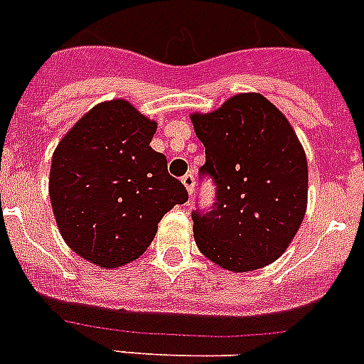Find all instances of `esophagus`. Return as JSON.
Wrapping results in <instances>:
<instances>
[{
	"label": "esophagus",
	"mask_w": 364,
	"mask_h": 364,
	"mask_svg": "<svg viewBox=\"0 0 364 364\" xmlns=\"http://www.w3.org/2000/svg\"><path fill=\"white\" fill-rule=\"evenodd\" d=\"M181 181H183V185L187 187L188 194H191V196H192V192H194V185H196V177H194V173L187 172V173H185V176L181 177Z\"/></svg>",
	"instance_id": "1"
}]
</instances>
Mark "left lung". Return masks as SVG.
Listing matches in <instances>:
<instances>
[{"instance_id": "1", "label": "left lung", "mask_w": 364, "mask_h": 364, "mask_svg": "<svg viewBox=\"0 0 364 364\" xmlns=\"http://www.w3.org/2000/svg\"><path fill=\"white\" fill-rule=\"evenodd\" d=\"M192 124L205 146L200 179L215 185V203L192 210L198 248L231 272L270 264L294 239L307 205L298 136L261 94H239Z\"/></svg>"}]
</instances>
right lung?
I'll list each match as a JSON object with an SVG mask.
<instances>
[{"label":"right lung","instance_id":"obj_1","mask_svg":"<svg viewBox=\"0 0 364 364\" xmlns=\"http://www.w3.org/2000/svg\"><path fill=\"white\" fill-rule=\"evenodd\" d=\"M157 124L124 100L102 103L73 125L53 154L50 198L63 239L97 267L148 250L157 224L188 200L149 142Z\"/></svg>","mask_w":364,"mask_h":364}]
</instances>
